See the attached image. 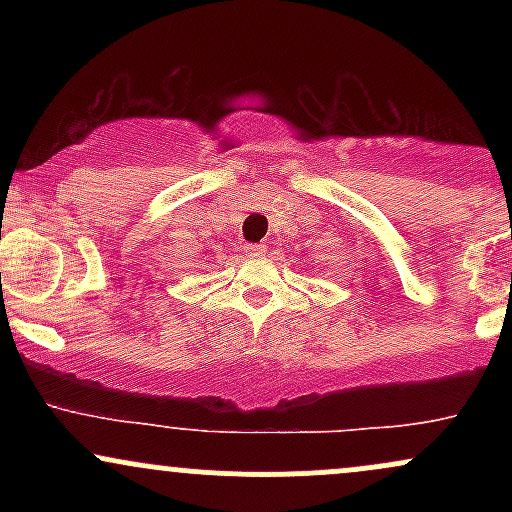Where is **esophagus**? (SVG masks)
<instances>
[{"mask_svg": "<svg viewBox=\"0 0 512 512\" xmlns=\"http://www.w3.org/2000/svg\"><path fill=\"white\" fill-rule=\"evenodd\" d=\"M245 252H248L250 257H257V255H264L267 252V245L264 243H250L248 248H245Z\"/></svg>", "mask_w": 512, "mask_h": 512, "instance_id": "1", "label": "esophagus"}]
</instances>
